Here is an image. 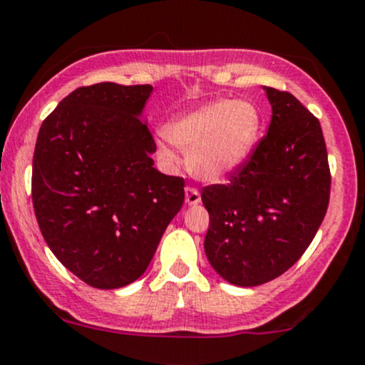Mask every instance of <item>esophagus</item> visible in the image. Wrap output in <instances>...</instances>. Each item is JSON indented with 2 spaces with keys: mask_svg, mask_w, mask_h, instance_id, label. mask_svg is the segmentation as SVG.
I'll use <instances>...</instances> for the list:
<instances>
[{
  "mask_svg": "<svg viewBox=\"0 0 365 365\" xmlns=\"http://www.w3.org/2000/svg\"><path fill=\"white\" fill-rule=\"evenodd\" d=\"M200 201H201L200 190L194 189V187H187V189H185V203L194 206V205L200 203Z\"/></svg>",
  "mask_w": 365,
  "mask_h": 365,
  "instance_id": "34e87169",
  "label": "esophagus"
}]
</instances>
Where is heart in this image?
Wrapping results in <instances>:
<instances>
[{
	"label": "heart",
	"mask_w": 365,
	"mask_h": 365,
	"mask_svg": "<svg viewBox=\"0 0 365 365\" xmlns=\"http://www.w3.org/2000/svg\"><path fill=\"white\" fill-rule=\"evenodd\" d=\"M261 132V113L251 101L208 102L165 125L169 141L189 155V168L203 182H220L237 171L252 152ZM160 159L175 164L168 145H159Z\"/></svg>",
	"instance_id": "1"
}]
</instances>
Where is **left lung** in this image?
<instances>
[{"mask_svg":"<svg viewBox=\"0 0 365 365\" xmlns=\"http://www.w3.org/2000/svg\"><path fill=\"white\" fill-rule=\"evenodd\" d=\"M263 90L272 106L267 135L230 183L201 192L210 213L206 257L224 281L242 288L264 284L300 259L330 197L318 118L288 91Z\"/></svg>","mask_w":365,"mask_h":365,"instance_id":"8db88e82","label":"left lung"}]
</instances>
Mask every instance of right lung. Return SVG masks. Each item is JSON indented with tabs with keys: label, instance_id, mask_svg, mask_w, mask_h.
Masks as SVG:
<instances>
[{
	"label": "right lung",
	"instance_id": "right-lung-1",
	"mask_svg": "<svg viewBox=\"0 0 365 365\" xmlns=\"http://www.w3.org/2000/svg\"><path fill=\"white\" fill-rule=\"evenodd\" d=\"M153 86L73 90L43 120L33 155L36 222L54 256L98 289L141 277L183 205V178L153 168L143 121Z\"/></svg>",
	"mask_w": 365,
	"mask_h": 365
}]
</instances>
